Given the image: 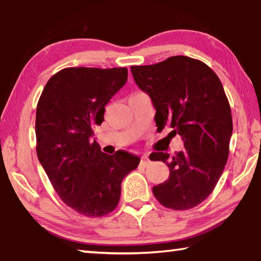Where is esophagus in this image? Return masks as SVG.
I'll return each mask as SVG.
<instances>
[{
    "label": "esophagus",
    "mask_w": 261,
    "mask_h": 261,
    "mask_svg": "<svg viewBox=\"0 0 261 261\" xmlns=\"http://www.w3.org/2000/svg\"><path fill=\"white\" fill-rule=\"evenodd\" d=\"M141 165H144V166H147V163L149 162V160H148V158H147V155L146 154H145V155H143L141 156Z\"/></svg>",
    "instance_id": "obj_1"
}]
</instances>
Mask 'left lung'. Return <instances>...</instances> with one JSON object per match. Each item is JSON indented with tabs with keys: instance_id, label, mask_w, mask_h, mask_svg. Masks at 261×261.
<instances>
[{
	"instance_id": "obj_1",
	"label": "left lung",
	"mask_w": 261,
	"mask_h": 261,
	"mask_svg": "<svg viewBox=\"0 0 261 261\" xmlns=\"http://www.w3.org/2000/svg\"><path fill=\"white\" fill-rule=\"evenodd\" d=\"M131 72L152 100L158 130L173 127L170 134L182 137L185 147L175 155H149L170 169L166 182L153 188L154 196L167 208H193L213 191L228 160L232 118L222 84L208 65L188 56L132 65Z\"/></svg>"
}]
</instances>
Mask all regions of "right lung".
Listing matches in <instances>:
<instances>
[{"label":"right lung","instance_id":"right-lung-1","mask_svg":"<svg viewBox=\"0 0 261 261\" xmlns=\"http://www.w3.org/2000/svg\"><path fill=\"white\" fill-rule=\"evenodd\" d=\"M126 81V68H67L47 82L37 106L39 161L61 199L88 218L116 208L123 178L140 162L126 151L106 154L92 139Z\"/></svg>","mask_w":261,"mask_h":261}]
</instances>
